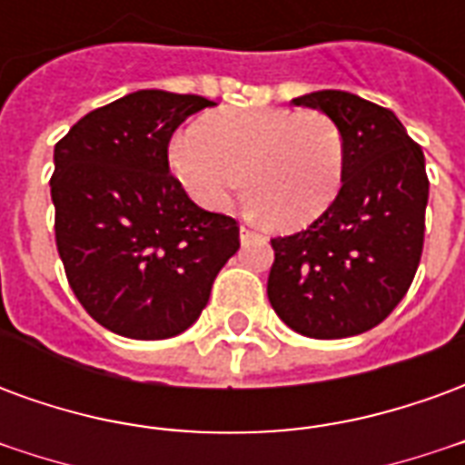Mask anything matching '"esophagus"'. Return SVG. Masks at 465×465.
<instances>
[{"mask_svg":"<svg viewBox=\"0 0 465 465\" xmlns=\"http://www.w3.org/2000/svg\"><path fill=\"white\" fill-rule=\"evenodd\" d=\"M239 236H242V242H249L252 236H256V232H252L249 226H239Z\"/></svg>","mask_w":465,"mask_h":465,"instance_id":"1","label":"esophagus"}]
</instances>
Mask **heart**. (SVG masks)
I'll return each instance as SVG.
<instances>
[{"label": "heart", "instance_id": "heart-1", "mask_svg": "<svg viewBox=\"0 0 465 465\" xmlns=\"http://www.w3.org/2000/svg\"><path fill=\"white\" fill-rule=\"evenodd\" d=\"M182 189L206 212H226L242 189L276 229H302L336 199L346 169L341 129L322 112L226 109L166 149Z\"/></svg>", "mask_w": 465, "mask_h": 465}]
</instances>
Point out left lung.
Masks as SVG:
<instances>
[{
	"label": "left lung",
	"mask_w": 465,
	"mask_h": 465,
	"mask_svg": "<svg viewBox=\"0 0 465 465\" xmlns=\"http://www.w3.org/2000/svg\"><path fill=\"white\" fill-rule=\"evenodd\" d=\"M341 129L343 183L303 232L272 239L269 302L289 329L346 339L379 326L409 292L426 229L429 176L420 146L391 109L323 89L293 99Z\"/></svg>",
	"instance_id": "8db88e82"
}]
</instances>
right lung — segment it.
Here are the masks:
<instances>
[{
  "instance_id": "obj_1",
  "label": "right lung",
  "mask_w": 465,
  "mask_h": 465,
  "mask_svg": "<svg viewBox=\"0 0 465 465\" xmlns=\"http://www.w3.org/2000/svg\"><path fill=\"white\" fill-rule=\"evenodd\" d=\"M213 102L142 89L82 116L54 146L56 249L72 292L109 331L159 341L186 331L239 249V223L203 212L169 172L186 116Z\"/></svg>"
}]
</instances>
